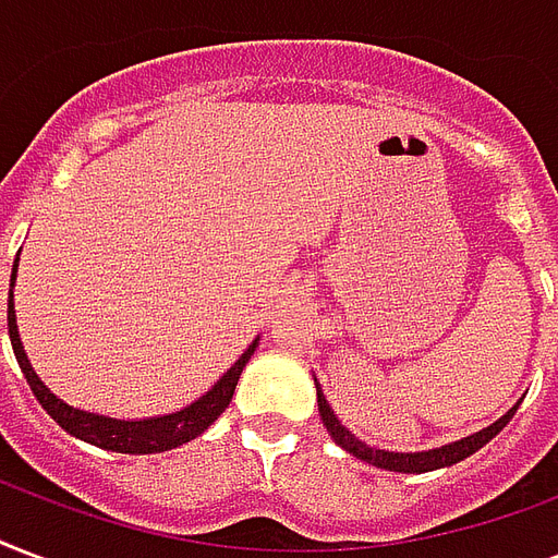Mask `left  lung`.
<instances>
[{"instance_id":"1","label":"left lung","mask_w":558,"mask_h":558,"mask_svg":"<svg viewBox=\"0 0 558 558\" xmlns=\"http://www.w3.org/2000/svg\"><path fill=\"white\" fill-rule=\"evenodd\" d=\"M316 401H318V415L325 421L327 433H330V439L339 445V448L351 453V457L363 459L368 465L374 468H386V471H398V474H424V471H436V468H448L453 462H462L465 457L471 453H477L483 445L495 439L497 433L504 430L509 418L515 415L518 403L512 410L500 415L495 424H488L483 427L480 433H471L465 439L459 441H450V445H441V448H433V450H418V453H398V450H380V448H372V445H365L363 439H356L354 433L348 430L342 421L336 418L333 410H330V403H327L325 392H322V386L316 380Z\"/></svg>"}]
</instances>
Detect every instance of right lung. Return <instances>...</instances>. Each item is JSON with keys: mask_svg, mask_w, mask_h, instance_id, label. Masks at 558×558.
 <instances>
[{"mask_svg": "<svg viewBox=\"0 0 558 558\" xmlns=\"http://www.w3.org/2000/svg\"><path fill=\"white\" fill-rule=\"evenodd\" d=\"M16 266H20V254L14 260V271H11V292H8V336H11V348L20 368H23L25 380L32 386L34 398L40 401V407L52 415L63 430L75 436V439L96 445L101 450H113V453H163V450L181 448L195 436H202L213 421L219 418L225 407L231 403L233 389L240 383V374L245 368L257 345L260 336L251 342L236 363L228 372L213 383L210 389L198 398V401L186 403L184 410L166 412V415H151V418H110V415H99V412H87L72 407V403L61 401L58 395L37 377L32 368V360L25 354L23 339H20V327H16V310H14V283H16Z\"/></svg>", "mask_w": 558, "mask_h": 558, "instance_id": "obj_1", "label": "right lung"}]
</instances>
